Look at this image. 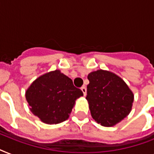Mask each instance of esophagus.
<instances>
[{
	"label": "esophagus",
	"instance_id": "obj_1",
	"mask_svg": "<svg viewBox=\"0 0 154 154\" xmlns=\"http://www.w3.org/2000/svg\"><path fill=\"white\" fill-rule=\"evenodd\" d=\"M82 93H83V94H84V96H86V94H87V89H86V88H85V86H83V87H82Z\"/></svg>",
	"mask_w": 154,
	"mask_h": 154
}]
</instances>
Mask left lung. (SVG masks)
Returning <instances> with one entry per match:
<instances>
[{"label":"left lung","mask_w":154,"mask_h":154,"mask_svg":"<svg viewBox=\"0 0 154 154\" xmlns=\"http://www.w3.org/2000/svg\"><path fill=\"white\" fill-rule=\"evenodd\" d=\"M86 100L92 117L102 126H113L131 112L134 95L124 80L98 69L89 73Z\"/></svg>","instance_id":"8db88e82"}]
</instances>
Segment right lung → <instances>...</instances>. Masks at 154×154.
Segmentation results:
<instances>
[{
    "mask_svg": "<svg viewBox=\"0 0 154 154\" xmlns=\"http://www.w3.org/2000/svg\"><path fill=\"white\" fill-rule=\"evenodd\" d=\"M83 93L66 75L56 69L40 76L25 92L30 111L45 124L66 121Z\"/></svg>",
    "mask_w": 154,
    "mask_h": 154,
    "instance_id": "obj_1",
    "label": "right lung"
}]
</instances>
